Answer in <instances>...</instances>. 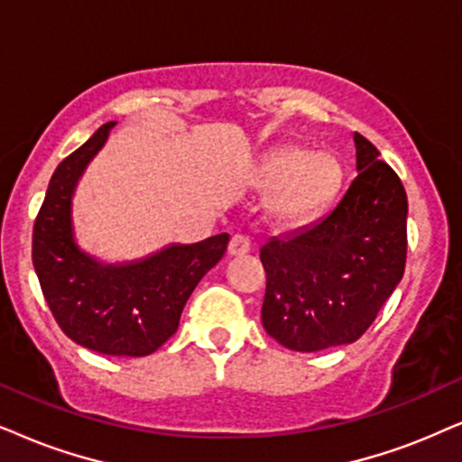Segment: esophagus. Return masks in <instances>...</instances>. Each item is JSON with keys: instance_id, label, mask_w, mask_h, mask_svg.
<instances>
[{"instance_id": "obj_1", "label": "esophagus", "mask_w": 462, "mask_h": 462, "mask_svg": "<svg viewBox=\"0 0 462 462\" xmlns=\"http://www.w3.org/2000/svg\"><path fill=\"white\" fill-rule=\"evenodd\" d=\"M251 251V241L245 235H235L227 245V254L230 255H245Z\"/></svg>"}]
</instances>
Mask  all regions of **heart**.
I'll list each match as a JSON object with an SVG mask.
<instances>
[{
    "instance_id": "heart-1",
    "label": "heart",
    "mask_w": 462,
    "mask_h": 462,
    "mask_svg": "<svg viewBox=\"0 0 462 462\" xmlns=\"http://www.w3.org/2000/svg\"><path fill=\"white\" fill-rule=\"evenodd\" d=\"M338 163L328 153H307L300 147H282L268 153L254 183L258 188H274L268 208L283 226H300L315 217L335 194Z\"/></svg>"
}]
</instances>
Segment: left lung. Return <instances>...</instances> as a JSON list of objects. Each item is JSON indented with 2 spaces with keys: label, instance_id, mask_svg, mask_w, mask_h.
<instances>
[{
  "label": "left lung",
  "instance_id": "8db88e82",
  "mask_svg": "<svg viewBox=\"0 0 462 462\" xmlns=\"http://www.w3.org/2000/svg\"><path fill=\"white\" fill-rule=\"evenodd\" d=\"M356 179L315 224L262 245V326L294 352L358 341L405 273L407 194L358 132Z\"/></svg>",
  "mask_w": 462,
  "mask_h": 462
}]
</instances>
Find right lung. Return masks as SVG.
Wrapping results in <instances>:
<instances>
[{"label":"right lung","mask_w":462,"mask_h":462,"mask_svg":"<svg viewBox=\"0 0 462 462\" xmlns=\"http://www.w3.org/2000/svg\"><path fill=\"white\" fill-rule=\"evenodd\" d=\"M113 127L115 121L104 124L52 172L33 224L32 258L52 318L74 343L106 356H149L177 332L185 302L224 258L230 236L171 245L127 264H102L80 251L72 196Z\"/></svg>","instance_id":"obj_1"}]
</instances>
